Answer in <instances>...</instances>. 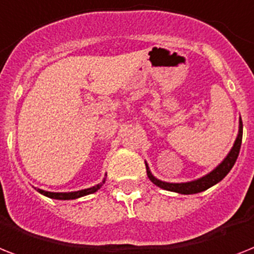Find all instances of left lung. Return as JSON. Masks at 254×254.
<instances>
[{
	"label": "left lung",
	"mask_w": 254,
	"mask_h": 254,
	"mask_svg": "<svg viewBox=\"0 0 254 254\" xmlns=\"http://www.w3.org/2000/svg\"><path fill=\"white\" fill-rule=\"evenodd\" d=\"M241 139H243V121H241L240 117V120H239V133L236 139H235L234 146H232V148H231L230 152L227 154V156H226V158L220 162V164H218L211 172H209V174L205 175V176L199 177V179L193 181H187V183H167V181H162L159 180V179H156V177L151 174V171L148 168L147 163L145 162L148 179H150L151 183H154L156 187L162 188L164 190L176 191V193H180V194H195V193L206 190V189H209V188H211L213 185L218 184L219 181H222L224 177L227 176V174L231 171V168L234 167L236 159H238L239 152H240L241 147Z\"/></svg>",
	"instance_id": "left-lung-1"
}]
</instances>
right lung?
Returning a JSON list of instances; mask_svg holds the SVG:
<instances>
[{
  "instance_id": "add662e5",
  "label": "right lung",
  "mask_w": 254,
  "mask_h": 254,
  "mask_svg": "<svg viewBox=\"0 0 254 254\" xmlns=\"http://www.w3.org/2000/svg\"><path fill=\"white\" fill-rule=\"evenodd\" d=\"M106 183V179H103L102 183H99L98 185H94L91 188H87V189H82V190H77V191H47V190H43V189H36V190L40 193V194L45 195V197H49V198H53V199H77L80 198V197H83V195H87V194H92L95 193L96 190H99L102 185Z\"/></svg>"
}]
</instances>
